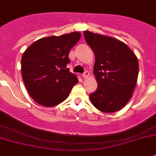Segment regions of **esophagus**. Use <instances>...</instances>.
<instances>
[{"mask_svg": "<svg viewBox=\"0 0 156 156\" xmlns=\"http://www.w3.org/2000/svg\"><path fill=\"white\" fill-rule=\"evenodd\" d=\"M89 76H90V74H89L88 71H85V72H84V73H83V75H82V77H83L84 79H87V78H88Z\"/></svg>", "mask_w": 156, "mask_h": 156, "instance_id": "obj_1", "label": "esophagus"}]
</instances>
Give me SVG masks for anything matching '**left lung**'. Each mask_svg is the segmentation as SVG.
I'll list each match as a JSON object with an SVG mask.
<instances>
[{
    "mask_svg": "<svg viewBox=\"0 0 156 156\" xmlns=\"http://www.w3.org/2000/svg\"><path fill=\"white\" fill-rule=\"evenodd\" d=\"M84 37L95 55L94 75L97 88L89 99L97 110L113 113L125 106L133 96L138 76L137 57L124 42L84 31Z\"/></svg>",
    "mask_w": 156,
    "mask_h": 156,
    "instance_id": "1",
    "label": "left lung"
}]
</instances>
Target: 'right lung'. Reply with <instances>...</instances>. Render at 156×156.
Wrapping results in <instances>:
<instances>
[{"label": "right lung", "instance_id": "add662e5", "mask_svg": "<svg viewBox=\"0 0 156 156\" xmlns=\"http://www.w3.org/2000/svg\"><path fill=\"white\" fill-rule=\"evenodd\" d=\"M81 38L78 32L51 36L34 41L23 54L22 78L30 97L42 106L52 107L65 101L78 82L66 68L69 54Z\"/></svg>", "mask_w": 156, "mask_h": 156}]
</instances>
